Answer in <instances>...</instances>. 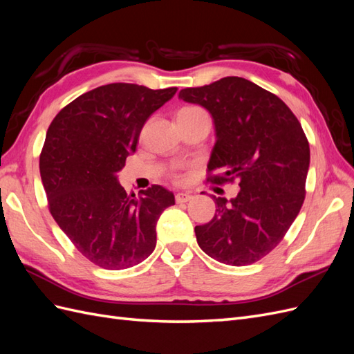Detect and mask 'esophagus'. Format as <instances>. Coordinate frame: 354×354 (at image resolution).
Listing matches in <instances>:
<instances>
[{
  "label": "esophagus",
  "mask_w": 354,
  "mask_h": 354,
  "mask_svg": "<svg viewBox=\"0 0 354 354\" xmlns=\"http://www.w3.org/2000/svg\"><path fill=\"white\" fill-rule=\"evenodd\" d=\"M192 199V195L187 194V192H180V194L176 195V202L177 203H183V202H187Z\"/></svg>",
  "instance_id": "1"
}]
</instances>
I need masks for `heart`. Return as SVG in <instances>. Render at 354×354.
I'll list each match as a JSON object with an SVG mask.
<instances>
[{"instance_id":"heart-1","label":"heart","mask_w":354,"mask_h":354,"mask_svg":"<svg viewBox=\"0 0 354 354\" xmlns=\"http://www.w3.org/2000/svg\"><path fill=\"white\" fill-rule=\"evenodd\" d=\"M180 112H203V111L199 109V108H185V109H181Z\"/></svg>"}]
</instances>
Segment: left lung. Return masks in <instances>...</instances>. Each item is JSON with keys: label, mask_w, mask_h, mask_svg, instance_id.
Returning <instances> with one entry per match:
<instances>
[{"label": "left lung", "mask_w": 354, "mask_h": 354, "mask_svg": "<svg viewBox=\"0 0 354 354\" xmlns=\"http://www.w3.org/2000/svg\"><path fill=\"white\" fill-rule=\"evenodd\" d=\"M178 99L205 108L216 143L209 181H239L236 198H216V216L195 227L201 250L229 266L261 260L282 241L304 202L310 147L291 109L267 90L226 77Z\"/></svg>", "instance_id": "8db88e82"}]
</instances>
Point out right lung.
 Wrapping results in <instances>:
<instances>
[{
  "mask_svg": "<svg viewBox=\"0 0 354 354\" xmlns=\"http://www.w3.org/2000/svg\"><path fill=\"white\" fill-rule=\"evenodd\" d=\"M177 88L108 84L63 108L48 127L39 173L50 212L77 250L108 270L146 260L156 246V223L174 205L173 192L153 185L127 195L118 171L136 152L145 122Z\"/></svg>",
  "mask_w": 354,
  "mask_h": 354,
  "instance_id": "add662e5",
  "label": "right lung"
}]
</instances>
